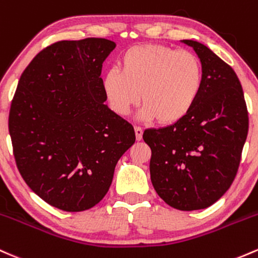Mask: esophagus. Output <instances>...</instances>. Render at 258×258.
Segmentation results:
<instances>
[{
  "label": "esophagus",
  "mask_w": 258,
  "mask_h": 258,
  "mask_svg": "<svg viewBox=\"0 0 258 258\" xmlns=\"http://www.w3.org/2000/svg\"><path fill=\"white\" fill-rule=\"evenodd\" d=\"M135 132H136V140H137V141L142 140V135H143L142 127L135 126Z\"/></svg>",
  "instance_id": "1"
}]
</instances>
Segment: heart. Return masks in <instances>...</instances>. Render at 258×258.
I'll return each mask as SVG.
<instances>
[{
  "instance_id": "heart-1",
  "label": "heart",
  "mask_w": 258,
  "mask_h": 258,
  "mask_svg": "<svg viewBox=\"0 0 258 258\" xmlns=\"http://www.w3.org/2000/svg\"><path fill=\"white\" fill-rule=\"evenodd\" d=\"M203 87V67L188 50L165 45H140L124 51L120 70H107L103 89L118 115L130 114L142 97L141 116L170 124L186 117Z\"/></svg>"
}]
</instances>
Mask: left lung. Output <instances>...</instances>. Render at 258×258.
Instances as JSON below:
<instances>
[{"instance_id": "obj_1", "label": "left lung", "mask_w": 258, "mask_h": 258, "mask_svg": "<svg viewBox=\"0 0 258 258\" xmlns=\"http://www.w3.org/2000/svg\"><path fill=\"white\" fill-rule=\"evenodd\" d=\"M203 87L191 112L170 126L148 128L151 180L161 200L180 211L207 208L228 191L247 137L248 112L234 70L201 42Z\"/></svg>"}]
</instances>
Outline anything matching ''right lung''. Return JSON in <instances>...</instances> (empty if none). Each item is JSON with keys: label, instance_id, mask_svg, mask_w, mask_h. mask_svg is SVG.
<instances>
[{"label": "right lung", "instance_id": "obj_1", "mask_svg": "<svg viewBox=\"0 0 258 258\" xmlns=\"http://www.w3.org/2000/svg\"><path fill=\"white\" fill-rule=\"evenodd\" d=\"M115 46L103 38L53 42L28 64L11 103L17 168L39 197L62 211L98 205L136 141L132 124L104 104L101 67Z\"/></svg>", "mask_w": 258, "mask_h": 258}]
</instances>
